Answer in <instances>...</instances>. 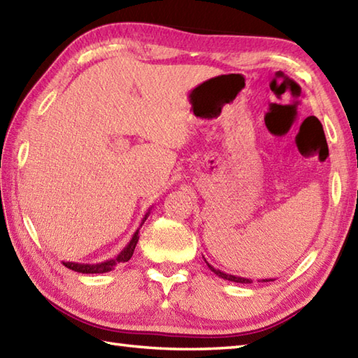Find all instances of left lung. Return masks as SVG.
Returning <instances> with one entry per match:
<instances>
[{"label": "left lung", "instance_id": "obj_1", "mask_svg": "<svg viewBox=\"0 0 358 358\" xmlns=\"http://www.w3.org/2000/svg\"><path fill=\"white\" fill-rule=\"evenodd\" d=\"M203 259H204V262H206L207 267L210 268V271H213V273L217 274V276H220L221 279H226V280H230V282H236V284H253V280H252V279H248V278H241V276H236V274L224 273V271H221V270H218V268L212 267V265H210L209 262H207V259H206L204 256H203ZM273 280H276V279H273V278H270V279H257V282H273Z\"/></svg>", "mask_w": 358, "mask_h": 358}]
</instances>
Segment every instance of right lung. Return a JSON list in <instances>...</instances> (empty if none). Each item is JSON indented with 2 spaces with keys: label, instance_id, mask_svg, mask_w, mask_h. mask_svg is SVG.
I'll return each instance as SVG.
<instances>
[{
  "label": "right lung",
  "instance_id": "right-lung-1",
  "mask_svg": "<svg viewBox=\"0 0 358 358\" xmlns=\"http://www.w3.org/2000/svg\"><path fill=\"white\" fill-rule=\"evenodd\" d=\"M152 210V206L149 207V209L146 210L145 217L141 218V222L140 226L137 227V230L134 231V235L131 236L129 243L123 247V250L115 256V257H111V259H106L103 262H99V264H79V262H70V261H62V265H65L66 268H70L73 271H78V273H84V274H97V273H108L114 270V267H117L119 264H123V262H128L131 257H132V253H134L136 250V245L138 243V238H140V229L141 226H143L146 218L149 217V213H151Z\"/></svg>",
  "mask_w": 358,
  "mask_h": 358
}]
</instances>
